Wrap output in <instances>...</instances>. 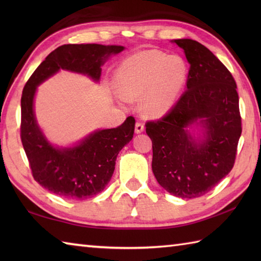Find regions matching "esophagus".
<instances>
[{"mask_svg": "<svg viewBox=\"0 0 261 261\" xmlns=\"http://www.w3.org/2000/svg\"><path fill=\"white\" fill-rule=\"evenodd\" d=\"M145 130V125H143L142 122H137L136 123V132L137 134H141Z\"/></svg>", "mask_w": 261, "mask_h": 261, "instance_id": "esophagus-1", "label": "esophagus"}]
</instances>
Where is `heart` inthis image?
I'll return each mask as SVG.
<instances>
[{
  "label": "heart",
  "mask_w": 261,
  "mask_h": 261,
  "mask_svg": "<svg viewBox=\"0 0 261 261\" xmlns=\"http://www.w3.org/2000/svg\"><path fill=\"white\" fill-rule=\"evenodd\" d=\"M186 77L184 59L159 50L132 55L115 74L120 95L126 99L141 97V111L148 116L163 115L173 107Z\"/></svg>",
  "instance_id": "heart-1"
}]
</instances>
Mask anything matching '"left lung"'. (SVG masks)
Returning <instances> with one entry per match:
<instances>
[{"label": "left lung", "instance_id": "obj_1", "mask_svg": "<svg viewBox=\"0 0 261 261\" xmlns=\"http://www.w3.org/2000/svg\"><path fill=\"white\" fill-rule=\"evenodd\" d=\"M190 63L186 91L169 112L148 121L152 141V171L159 185L181 198L199 197L233 168L241 136L237 84L212 51L192 39L173 40ZM199 123L204 137L196 141L187 127Z\"/></svg>", "mask_w": 261, "mask_h": 261}]
</instances>
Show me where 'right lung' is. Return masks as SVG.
Instances as JSON below:
<instances>
[{"label":"right lung","instance_id":"obj_1","mask_svg":"<svg viewBox=\"0 0 261 261\" xmlns=\"http://www.w3.org/2000/svg\"><path fill=\"white\" fill-rule=\"evenodd\" d=\"M122 46L64 45L48 55L24 85L21 97V141L32 176L42 187L60 197L85 199L102 192L113 175L116 156L134 138L135 118L127 116L118 127L97 130L70 148H57L39 127L33 98L37 86L59 69L87 75L97 82L101 66Z\"/></svg>","mask_w":261,"mask_h":261}]
</instances>
